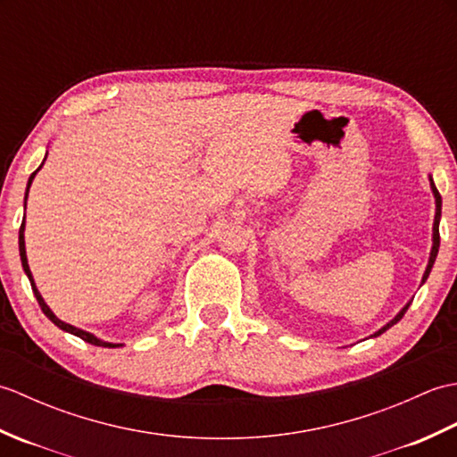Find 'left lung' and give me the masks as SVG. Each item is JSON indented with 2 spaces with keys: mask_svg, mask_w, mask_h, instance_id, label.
Returning <instances> with one entry per match:
<instances>
[{
  "mask_svg": "<svg viewBox=\"0 0 457 457\" xmlns=\"http://www.w3.org/2000/svg\"><path fill=\"white\" fill-rule=\"evenodd\" d=\"M428 180H430V188H432V194H434V202H436V212H434V223H432V249H430V257H428V265H426V270H424V275H422V283L420 285H424L426 283V278H428V275H430V270H432V267H434V261H436V255H438V249H440V218H442V196H440V192H438V188H436V184H434V180H432V174L428 177ZM411 303L412 300H409V303H406L401 310H399V314H396L391 322H386L381 329H377L375 334H371L369 337H377V336H381L383 332H386V329H389L391 326H395L396 322H399V320L404 316V312L406 310H409V306H411Z\"/></svg>",
  "mask_w": 457,
  "mask_h": 457,
  "instance_id": "1",
  "label": "left lung"
}]
</instances>
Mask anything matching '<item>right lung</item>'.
<instances>
[{"instance_id":"obj_1","label":"right lung","mask_w":457,"mask_h":457,"mask_svg":"<svg viewBox=\"0 0 457 457\" xmlns=\"http://www.w3.org/2000/svg\"><path fill=\"white\" fill-rule=\"evenodd\" d=\"M45 161H46V154H45V159H43V162H41V167H38L31 177H29V180H27V188H25V206H27V196H29V188H31V184H33V179H35V174L43 169V164H45ZM19 257H21V265H23V270H25V275L29 277V283H31V288H33V293H35V298H37V303H38V306H41V310L45 312V316L51 320V322L54 324V326H58L62 329V332H68V334H72V336H76V337H80V339H84V342H88V344H92V345H100V347H121L123 344H113V342H104L102 337H98V336H94V334H90V332H86V329H80V328H76V326H72V324H66V322H62L61 318H58L51 308H48V304L45 303V298H43V295L38 293V288H37V285H35V278H33V273H31V269H29V261H27V251H25V216H23V221H21V228H19Z\"/></svg>"}]
</instances>
